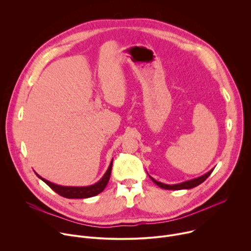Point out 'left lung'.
Instances as JSON below:
<instances>
[{
  "mask_svg": "<svg viewBox=\"0 0 251 251\" xmlns=\"http://www.w3.org/2000/svg\"><path fill=\"white\" fill-rule=\"evenodd\" d=\"M214 169V168H213ZM213 169H211L210 171H208L207 173H205L204 175L201 176H198L196 178H192V180H189V181H186V182H183V183H180V184H175V185H167V184H163L161 182H158L156 181L155 178H153L151 176L150 178L151 180L157 185L159 186L160 188L162 189H165V190H189V189H192V188H195L199 185H201L202 182H204L206 180V177L211 174V172L213 171Z\"/></svg>",
  "mask_w": 251,
  "mask_h": 251,
  "instance_id": "left-lung-1",
  "label": "left lung"
}]
</instances>
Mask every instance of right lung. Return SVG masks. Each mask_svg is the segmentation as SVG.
I'll return each instance as SVG.
<instances>
[{
	"mask_svg": "<svg viewBox=\"0 0 251 251\" xmlns=\"http://www.w3.org/2000/svg\"><path fill=\"white\" fill-rule=\"evenodd\" d=\"M112 163H113V159L111 160V163L107 169V171L105 172V174L103 175V176L100 178V180L91 185V186H86V187H66V186H59L56 184H53L46 178L42 177L40 175H38L35 173L42 181H44L51 190H53L55 193H57L58 195L67 198V199H87V198H91L94 196H97L98 194H100L101 192H103V190L105 189V187L108 184V181L110 178V175H111V170H112Z\"/></svg>",
	"mask_w": 251,
	"mask_h": 251,
	"instance_id": "right-lung-1",
	"label": "right lung"
}]
</instances>
